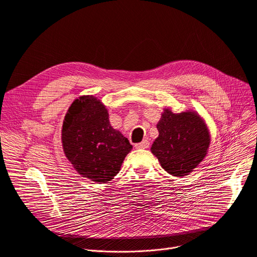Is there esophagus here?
I'll return each mask as SVG.
<instances>
[{
	"mask_svg": "<svg viewBox=\"0 0 257 257\" xmlns=\"http://www.w3.org/2000/svg\"><path fill=\"white\" fill-rule=\"evenodd\" d=\"M148 147H149V142L147 140H144V141H142L141 143L136 144V148H138V149H146Z\"/></svg>",
	"mask_w": 257,
	"mask_h": 257,
	"instance_id": "1",
	"label": "esophagus"
}]
</instances>
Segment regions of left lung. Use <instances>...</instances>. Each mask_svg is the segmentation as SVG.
<instances>
[{"instance_id":"obj_1","label":"left lung","mask_w":257,"mask_h":257,"mask_svg":"<svg viewBox=\"0 0 257 257\" xmlns=\"http://www.w3.org/2000/svg\"><path fill=\"white\" fill-rule=\"evenodd\" d=\"M157 128L159 137L150 150L169 175L187 176L206 157L210 131L196 111L174 113L165 108Z\"/></svg>"}]
</instances>
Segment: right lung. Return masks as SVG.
Wrapping results in <instances>:
<instances>
[{
  "mask_svg": "<svg viewBox=\"0 0 257 257\" xmlns=\"http://www.w3.org/2000/svg\"><path fill=\"white\" fill-rule=\"evenodd\" d=\"M65 157L80 176L106 183L115 177L132 149L127 138L114 129L104 104L93 95L76 98L61 130Z\"/></svg>",
  "mask_w": 257,
  "mask_h": 257,
  "instance_id": "obj_1",
  "label": "right lung"
}]
</instances>
